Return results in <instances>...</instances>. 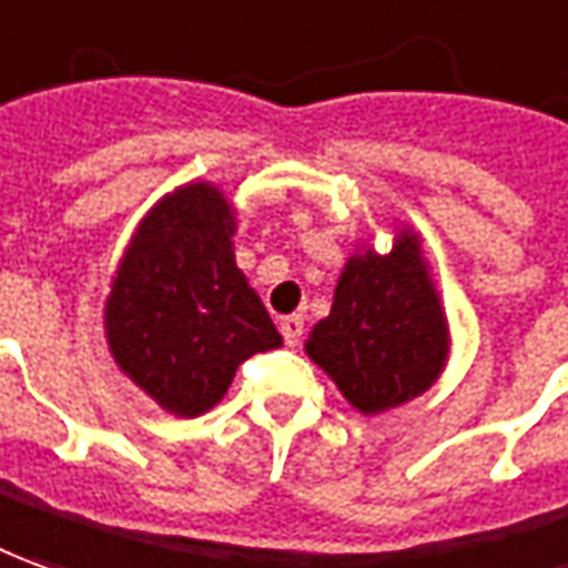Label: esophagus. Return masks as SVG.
Segmentation results:
<instances>
[{"label":"esophagus","instance_id":"obj_1","mask_svg":"<svg viewBox=\"0 0 568 568\" xmlns=\"http://www.w3.org/2000/svg\"><path fill=\"white\" fill-rule=\"evenodd\" d=\"M281 334H284V343H287V346H300V339H303V318H300V315L281 318Z\"/></svg>","mask_w":568,"mask_h":568}]
</instances>
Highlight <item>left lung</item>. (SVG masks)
Masks as SVG:
<instances>
[{"mask_svg":"<svg viewBox=\"0 0 568 568\" xmlns=\"http://www.w3.org/2000/svg\"><path fill=\"white\" fill-rule=\"evenodd\" d=\"M393 250L362 241L336 277L331 315L308 331L306 355L365 417L424 396L452 352V327L408 222H393Z\"/></svg>","mask_w":568,"mask_h":568,"instance_id":"obj_1","label":"left lung"}]
</instances>
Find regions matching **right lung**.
I'll use <instances>...</instances> for the list:
<instances>
[{"label":"right lung","mask_w":568,"mask_h":568,"mask_svg":"<svg viewBox=\"0 0 568 568\" xmlns=\"http://www.w3.org/2000/svg\"><path fill=\"white\" fill-rule=\"evenodd\" d=\"M234 216L213 182L172 187L135 225L104 300L113 365L175 417L216 408L241 362L284 343L234 262Z\"/></svg>","instance_id":"1"}]
</instances>
